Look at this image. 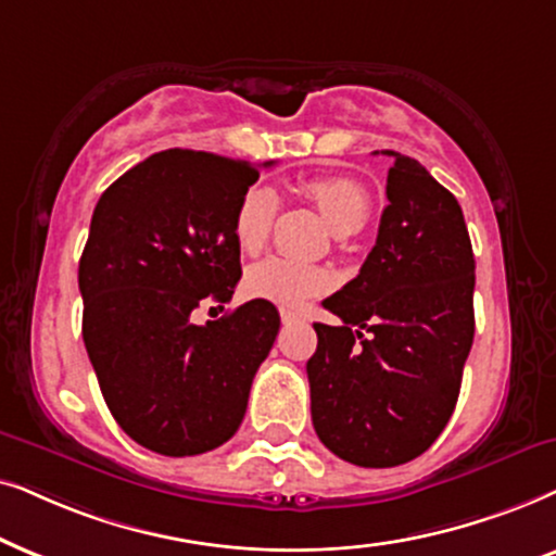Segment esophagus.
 I'll return each mask as SVG.
<instances>
[{
  "label": "esophagus",
  "mask_w": 556,
  "mask_h": 556,
  "mask_svg": "<svg viewBox=\"0 0 556 556\" xmlns=\"http://www.w3.org/2000/svg\"><path fill=\"white\" fill-rule=\"evenodd\" d=\"M298 320H300L298 315L290 313V309H282V323H285V325H290V323H298Z\"/></svg>",
  "instance_id": "34e87169"
}]
</instances>
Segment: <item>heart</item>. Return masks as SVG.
<instances>
[{
    "instance_id": "1",
    "label": "heart",
    "mask_w": 556,
    "mask_h": 556,
    "mask_svg": "<svg viewBox=\"0 0 556 556\" xmlns=\"http://www.w3.org/2000/svg\"><path fill=\"white\" fill-rule=\"evenodd\" d=\"M305 192L338 236H348L371 216V195L351 177H313L305 182ZM279 198L264 182L251 185L243 192L233 213V239L243 251L254 254L266 243L277 216ZM330 287V274L320 266H307L285 256H269L251 264L243 277L249 298L274 302L282 307H300Z\"/></svg>"
}]
</instances>
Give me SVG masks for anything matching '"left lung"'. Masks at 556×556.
I'll return each instance as SVG.
<instances>
[{"label": "left lung", "mask_w": 556, "mask_h": 556, "mask_svg": "<svg viewBox=\"0 0 556 556\" xmlns=\"http://www.w3.org/2000/svg\"><path fill=\"white\" fill-rule=\"evenodd\" d=\"M387 154L394 165L376 247L323 302L343 323H315L307 361L317 438L361 468L409 463L440 438L476 332V258L460 203L417 160Z\"/></svg>", "instance_id": "1"}]
</instances>
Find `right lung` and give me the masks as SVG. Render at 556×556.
Segmentation results:
<instances>
[{"label": "right lung", "mask_w": 556, "mask_h": 556, "mask_svg": "<svg viewBox=\"0 0 556 556\" xmlns=\"http://www.w3.org/2000/svg\"><path fill=\"white\" fill-rule=\"evenodd\" d=\"M256 180L251 162L165 150L93 208L78 264L84 343L118 427L152 453L201 455L231 440L279 332L266 300L190 320L201 302L231 300L241 279L233 213Z\"/></svg>", "instance_id": "1"}]
</instances>
